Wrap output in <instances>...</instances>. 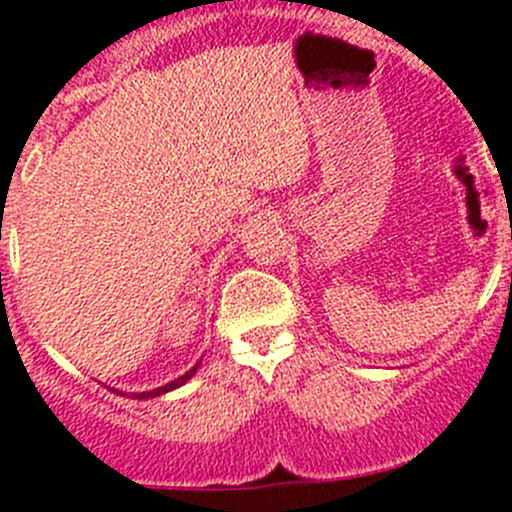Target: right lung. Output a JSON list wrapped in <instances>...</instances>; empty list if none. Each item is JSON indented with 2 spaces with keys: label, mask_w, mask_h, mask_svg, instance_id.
Here are the masks:
<instances>
[{
  "label": "right lung",
  "mask_w": 512,
  "mask_h": 512,
  "mask_svg": "<svg viewBox=\"0 0 512 512\" xmlns=\"http://www.w3.org/2000/svg\"><path fill=\"white\" fill-rule=\"evenodd\" d=\"M198 366H200V361H198V364L193 366V369H190V371H185V374L180 376V379L170 381V384L160 386V389H153V391H143V394H131V396H133V399H153V396H160V394H165V391H170V389H178V386H183L185 381H188L190 376H193L195 371H198ZM111 391H116V394H121V391H118V389H111ZM123 396H126V394H123Z\"/></svg>",
  "instance_id": "1"
}]
</instances>
